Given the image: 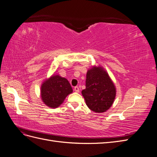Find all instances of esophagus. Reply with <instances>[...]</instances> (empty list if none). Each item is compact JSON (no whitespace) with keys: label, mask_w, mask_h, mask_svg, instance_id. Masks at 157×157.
<instances>
[{"label":"esophagus","mask_w":157,"mask_h":157,"mask_svg":"<svg viewBox=\"0 0 157 157\" xmlns=\"http://www.w3.org/2000/svg\"><path fill=\"white\" fill-rule=\"evenodd\" d=\"M74 90H75V91L76 92H79V88H78V86H75V88H74Z\"/></svg>","instance_id":"obj_1"}]
</instances>
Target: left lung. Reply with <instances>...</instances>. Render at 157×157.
<instances>
[{
	"label": "left lung",
	"mask_w": 157,
	"mask_h": 157,
	"mask_svg": "<svg viewBox=\"0 0 157 157\" xmlns=\"http://www.w3.org/2000/svg\"><path fill=\"white\" fill-rule=\"evenodd\" d=\"M82 96L88 107L96 113L105 112L110 108L116 96V90L108 74L101 67L88 71L86 88Z\"/></svg>",
	"instance_id": "obj_1"
}]
</instances>
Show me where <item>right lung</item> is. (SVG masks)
<instances>
[{"label":"right lung","instance_id":"1","mask_svg":"<svg viewBox=\"0 0 157 157\" xmlns=\"http://www.w3.org/2000/svg\"><path fill=\"white\" fill-rule=\"evenodd\" d=\"M73 89L68 80L59 75H54L42 84L41 98L47 106L59 107Z\"/></svg>","mask_w":157,"mask_h":157}]
</instances>
